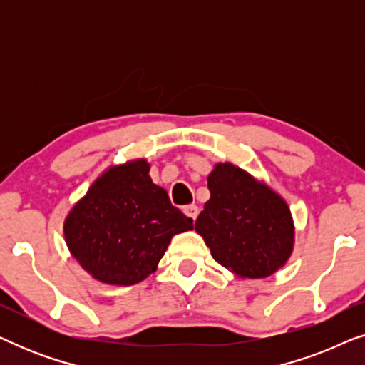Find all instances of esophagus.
<instances>
[{
  "label": "esophagus",
  "mask_w": 365,
  "mask_h": 365,
  "mask_svg": "<svg viewBox=\"0 0 365 365\" xmlns=\"http://www.w3.org/2000/svg\"><path fill=\"white\" fill-rule=\"evenodd\" d=\"M182 211H184V214H186L187 217H191L192 221H196V217H197V212H199L197 206H194V204H189V206L184 207Z\"/></svg>",
  "instance_id": "1"
}]
</instances>
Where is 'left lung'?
<instances>
[{"label":"left lung","mask_w":365,"mask_h":365,"mask_svg":"<svg viewBox=\"0 0 365 365\" xmlns=\"http://www.w3.org/2000/svg\"><path fill=\"white\" fill-rule=\"evenodd\" d=\"M207 187L211 197L194 227L214 261L242 279L269 277L284 267L296 227L281 194L232 163H217Z\"/></svg>","instance_id":"left-lung-1"}]
</instances>
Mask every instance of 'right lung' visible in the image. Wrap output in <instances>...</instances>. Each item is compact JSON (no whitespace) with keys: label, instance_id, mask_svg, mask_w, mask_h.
Returning <instances> with one entry per match:
<instances>
[{"label":"right lung","instance_id":"right-lung-1","mask_svg":"<svg viewBox=\"0 0 365 365\" xmlns=\"http://www.w3.org/2000/svg\"><path fill=\"white\" fill-rule=\"evenodd\" d=\"M146 159L109 166L71 207L64 241L84 271L111 286H133L158 269L173 236L192 219L169 202Z\"/></svg>","mask_w":365,"mask_h":365}]
</instances>
